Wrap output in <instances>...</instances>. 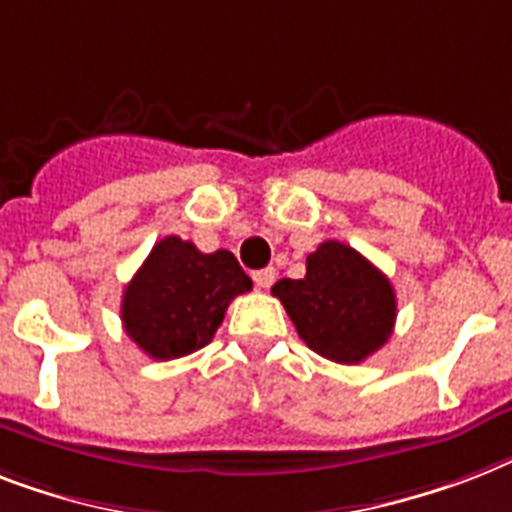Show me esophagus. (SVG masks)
Here are the masks:
<instances>
[{
	"instance_id": "esophagus-1",
	"label": "esophagus",
	"mask_w": 512,
	"mask_h": 512,
	"mask_svg": "<svg viewBox=\"0 0 512 512\" xmlns=\"http://www.w3.org/2000/svg\"><path fill=\"white\" fill-rule=\"evenodd\" d=\"M252 281H255L257 289H270V286H273V281H276V270L273 268L255 270V273H252Z\"/></svg>"
}]
</instances>
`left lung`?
I'll return each instance as SVG.
<instances>
[{
  "instance_id": "8db88e82",
  "label": "left lung",
  "mask_w": 512,
  "mask_h": 512,
  "mask_svg": "<svg viewBox=\"0 0 512 512\" xmlns=\"http://www.w3.org/2000/svg\"><path fill=\"white\" fill-rule=\"evenodd\" d=\"M273 297L281 299L310 350L344 365L381 350L397 318L389 278L334 239L307 255L305 278H281Z\"/></svg>"
}]
</instances>
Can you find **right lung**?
Returning a JSON list of instances; mask_svg holds the SVG:
<instances>
[{
    "label": "right lung",
    "mask_w": 512,
    "mask_h": 512,
    "mask_svg": "<svg viewBox=\"0 0 512 512\" xmlns=\"http://www.w3.org/2000/svg\"><path fill=\"white\" fill-rule=\"evenodd\" d=\"M252 281L228 249L213 255L165 236L123 292L126 334L155 360H176L213 342L231 299Z\"/></svg>",
    "instance_id": "1"
}]
</instances>
